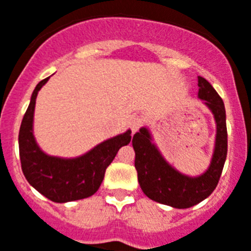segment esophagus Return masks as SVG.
<instances>
[{"instance_id":"obj_1","label":"esophagus","mask_w":251,"mask_h":251,"mask_svg":"<svg viewBox=\"0 0 251 251\" xmlns=\"http://www.w3.org/2000/svg\"><path fill=\"white\" fill-rule=\"evenodd\" d=\"M143 123H144L143 118H140V116H135V118H133V119L129 122V127H131L132 132L135 133V132L139 131V128L143 126Z\"/></svg>"}]
</instances>
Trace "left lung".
Returning <instances> with one entry per match:
<instances>
[{
    "label": "left lung",
    "mask_w": 251,
    "mask_h": 251,
    "mask_svg": "<svg viewBox=\"0 0 251 251\" xmlns=\"http://www.w3.org/2000/svg\"><path fill=\"white\" fill-rule=\"evenodd\" d=\"M198 97L204 100L216 122V141L212 160L209 168L201 176H184L173 168L153 144L148 128H140L132 139L136 154L135 168L143 192L149 199L174 208H190L207 199L216 188L226 160L228 132L224 102L212 85L203 77H198Z\"/></svg>",
    "instance_id": "left-lung-1"
}]
</instances>
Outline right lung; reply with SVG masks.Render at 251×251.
I'll return each mask as SVG.
<instances>
[{
  "mask_svg": "<svg viewBox=\"0 0 251 251\" xmlns=\"http://www.w3.org/2000/svg\"><path fill=\"white\" fill-rule=\"evenodd\" d=\"M48 78L36 85L21 124L18 143L22 172L35 190L55 203L85 199L98 191L104 172L115 158L118 151L131 141V129L98 144L75 158L46 154L35 141L32 123L36 97Z\"/></svg>",
  "mask_w": 251,
  "mask_h": 251,
  "instance_id": "1",
  "label": "right lung"
}]
</instances>
